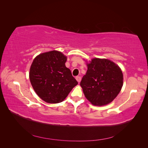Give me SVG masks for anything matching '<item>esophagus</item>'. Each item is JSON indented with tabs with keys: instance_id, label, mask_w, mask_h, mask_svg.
<instances>
[{
	"instance_id": "obj_1",
	"label": "esophagus",
	"mask_w": 148,
	"mask_h": 148,
	"mask_svg": "<svg viewBox=\"0 0 148 148\" xmlns=\"http://www.w3.org/2000/svg\"><path fill=\"white\" fill-rule=\"evenodd\" d=\"M76 79H77V82L79 83V82H81L82 78H81V77H79V76H77V77H76Z\"/></svg>"
}]
</instances>
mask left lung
Returning a JSON list of instances; mask_svg holds the SVG:
<instances>
[{
  "label": "left lung",
  "mask_w": 148,
  "mask_h": 148,
  "mask_svg": "<svg viewBox=\"0 0 148 148\" xmlns=\"http://www.w3.org/2000/svg\"><path fill=\"white\" fill-rule=\"evenodd\" d=\"M80 86L86 99L95 106L109 104L117 96L123 86L122 71L107 59H93Z\"/></svg>",
  "instance_id": "8db88e82"
}]
</instances>
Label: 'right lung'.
<instances>
[{
  "label": "right lung",
  "instance_id": "right-lung-1",
  "mask_svg": "<svg viewBox=\"0 0 148 148\" xmlns=\"http://www.w3.org/2000/svg\"><path fill=\"white\" fill-rule=\"evenodd\" d=\"M66 61L63 53L52 51L39 54L31 64L30 82L38 96L46 102H62L78 84L66 67Z\"/></svg>",
  "mask_w": 148,
  "mask_h": 148
}]
</instances>
